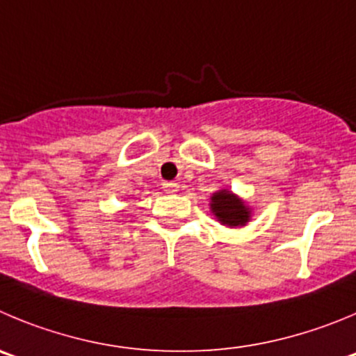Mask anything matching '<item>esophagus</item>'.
Instances as JSON below:
<instances>
[{"instance_id": "obj_1", "label": "esophagus", "mask_w": 356, "mask_h": 356, "mask_svg": "<svg viewBox=\"0 0 356 356\" xmlns=\"http://www.w3.org/2000/svg\"><path fill=\"white\" fill-rule=\"evenodd\" d=\"M163 191L165 193H177L179 191V184L174 181H165L163 182Z\"/></svg>"}]
</instances>
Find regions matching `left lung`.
<instances>
[{"label": "left lung", "mask_w": 356, "mask_h": 356, "mask_svg": "<svg viewBox=\"0 0 356 356\" xmlns=\"http://www.w3.org/2000/svg\"><path fill=\"white\" fill-rule=\"evenodd\" d=\"M210 210L220 224L229 227L245 226L252 216L250 207L227 189H219L210 196Z\"/></svg>", "instance_id": "left-lung-1"}]
</instances>
